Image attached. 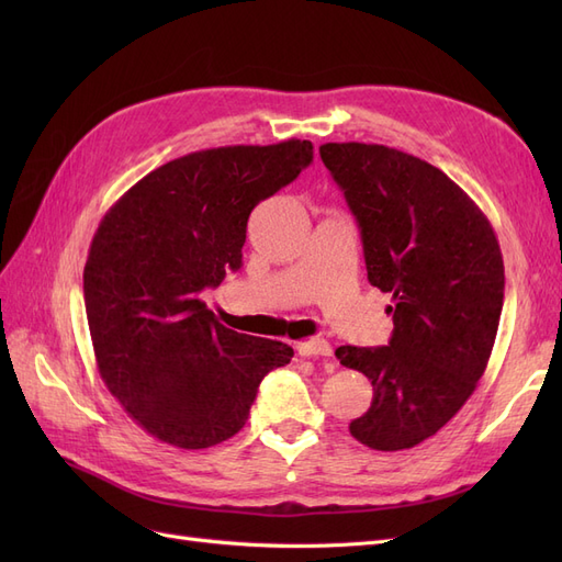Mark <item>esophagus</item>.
<instances>
[{
	"label": "esophagus",
	"mask_w": 562,
	"mask_h": 562,
	"mask_svg": "<svg viewBox=\"0 0 562 562\" xmlns=\"http://www.w3.org/2000/svg\"><path fill=\"white\" fill-rule=\"evenodd\" d=\"M297 351H300V356H323V359L333 356L330 342H326V339H321V337L304 339V342L297 345Z\"/></svg>",
	"instance_id": "esophagus-1"
}]
</instances>
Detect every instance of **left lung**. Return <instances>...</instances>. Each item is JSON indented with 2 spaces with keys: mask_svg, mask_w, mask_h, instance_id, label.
I'll list each match as a JSON object with an SVG mask.
<instances>
[{
  "mask_svg": "<svg viewBox=\"0 0 562 562\" xmlns=\"http://www.w3.org/2000/svg\"><path fill=\"white\" fill-rule=\"evenodd\" d=\"M321 159L361 232L368 281L391 293L386 347H337L372 382L349 424L372 450H405L459 413L483 378L504 304V260L483 211L436 166L394 147L326 143Z\"/></svg>",
  "mask_w": 562,
  "mask_h": 562,
  "instance_id": "left-lung-1",
  "label": "left lung"
}]
</instances>
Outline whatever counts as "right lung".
<instances>
[{"label": "right lung", "mask_w": 562, "mask_h": 562, "mask_svg": "<svg viewBox=\"0 0 562 562\" xmlns=\"http://www.w3.org/2000/svg\"><path fill=\"white\" fill-rule=\"evenodd\" d=\"M314 159L310 140L201 149L159 166L100 220L83 302L100 378L140 427L201 450L248 419L293 349L225 328L203 288L241 267L248 215Z\"/></svg>", "instance_id": "obj_1"}]
</instances>
